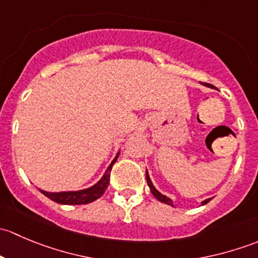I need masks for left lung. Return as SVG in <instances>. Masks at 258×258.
I'll use <instances>...</instances> for the list:
<instances>
[{
  "label": "left lung",
  "mask_w": 258,
  "mask_h": 258,
  "mask_svg": "<svg viewBox=\"0 0 258 258\" xmlns=\"http://www.w3.org/2000/svg\"><path fill=\"white\" fill-rule=\"evenodd\" d=\"M205 86H207V87H212V86L209 85V83H205ZM146 179H147V184H148V187H150L151 192H152V195L156 197V199L158 200V201L163 202V204H166V205H170V206H172V207H175V205H173V201L170 199V197L165 196V195L161 194V192L158 191V189H156V187L153 186L152 181H151L150 175H148V171L147 170H146ZM210 201H211V199L205 200V201L201 202V205H206L207 202H210Z\"/></svg>",
  "instance_id": "left-lung-1"
}]
</instances>
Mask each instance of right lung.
I'll return each instance as SVG.
<instances>
[{"label":"right lung","mask_w":258,"mask_h":258,"mask_svg":"<svg viewBox=\"0 0 258 258\" xmlns=\"http://www.w3.org/2000/svg\"><path fill=\"white\" fill-rule=\"evenodd\" d=\"M119 151L117 152L116 157L113 158L112 162L110 163V166L107 167V170L105 171L103 176L101 177L100 181L97 183H95L93 186L88 187V188L80 189V191H63V192H47L45 189H40L41 194L45 195L46 197H48L49 200H52L53 202L61 205H86L91 204V202L96 201L97 199H100L103 194H105L106 188L108 187L110 183V172L112 170L113 163L116 162L117 158H118Z\"/></svg>","instance_id":"obj_1"}]
</instances>
